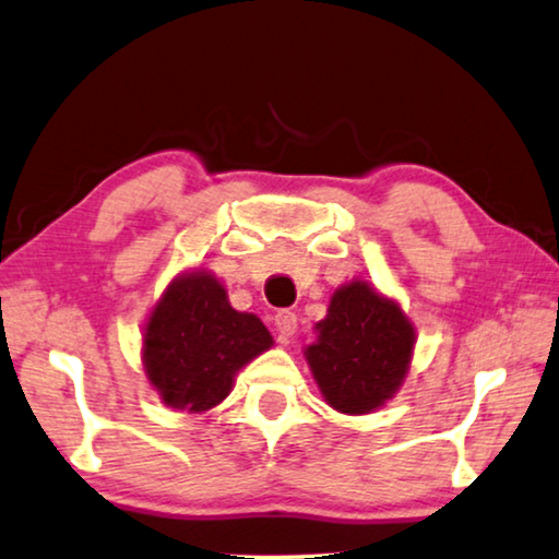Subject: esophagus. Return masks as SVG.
<instances>
[{
	"label": "esophagus",
	"mask_w": 559,
	"mask_h": 559,
	"mask_svg": "<svg viewBox=\"0 0 559 559\" xmlns=\"http://www.w3.org/2000/svg\"><path fill=\"white\" fill-rule=\"evenodd\" d=\"M296 329H298V319H296L294 311H278L276 313V331H278L283 344H286V341L294 336Z\"/></svg>",
	"instance_id": "obj_1"
}]
</instances>
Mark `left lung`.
I'll list each match as a JSON object with an SVG mask.
<instances>
[{
	"instance_id": "left-lung-1",
	"label": "left lung",
	"mask_w": 559,
	"mask_h": 559,
	"mask_svg": "<svg viewBox=\"0 0 559 559\" xmlns=\"http://www.w3.org/2000/svg\"><path fill=\"white\" fill-rule=\"evenodd\" d=\"M304 348L323 402L341 414H371L409 377L416 329L394 298L354 278L333 290L326 319Z\"/></svg>"
}]
</instances>
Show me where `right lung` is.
<instances>
[{
	"instance_id": "right-lung-1",
	"label": "right lung",
	"mask_w": 559,
	"mask_h": 559,
	"mask_svg": "<svg viewBox=\"0 0 559 559\" xmlns=\"http://www.w3.org/2000/svg\"><path fill=\"white\" fill-rule=\"evenodd\" d=\"M273 346L255 313L236 311L205 269L175 276L143 329V369L165 406L203 414L233 391L236 373Z\"/></svg>"
}]
</instances>
